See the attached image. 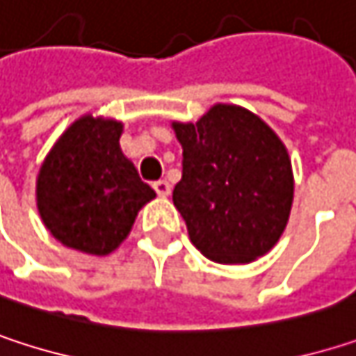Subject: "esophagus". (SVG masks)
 Here are the masks:
<instances>
[{
	"mask_svg": "<svg viewBox=\"0 0 356 356\" xmlns=\"http://www.w3.org/2000/svg\"><path fill=\"white\" fill-rule=\"evenodd\" d=\"M154 191H156L161 197H167V195L171 193V183H169V181H165V179H161V181H156V183H154Z\"/></svg>",
	"mask_w": 356,
	"mask_h": 356,
	"instance_id": "obj_1",
	"label": "esophagus"
}]
</instances>
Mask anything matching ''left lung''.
<instances>
[{
  "label": "left lung",
  "instance_id": "left-lung-1",
  "mask_svg": "<svg viewBox=\"0 0 356 356\" xmlns=\"http://www.w3.org/2000/svg\"><path fill=\"white\" fill-rule=\"evenodd\" d=\"M183 173L173 189L189 239L208 259L249 264L280 239L293 206V169L280 138L251 111L214 105L173 123Z\"/></svg>",
  "mask_w": 356,
  "mask_h": 356
}]
</instances>
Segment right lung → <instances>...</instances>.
Masks as SVG:
<instances>
[{"label":"right lung","mask_w":356,"mask_h":356,"mask_svg":"<svg viewBox=\"0 0 356 356\" xmlns=\"http://www.w3.org/2000/svg\"><path fill=\"white\" fill-rule=\"evenodd\" d=\"M123 125L84 115L47 154L36 177V208L65 248L107 255L129 235L138 210L156 193L119 148Z\"/></svg>","instance_id":"add662e5"}]
</instances>
